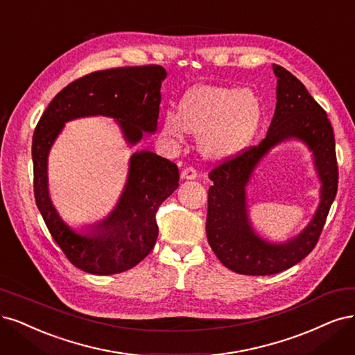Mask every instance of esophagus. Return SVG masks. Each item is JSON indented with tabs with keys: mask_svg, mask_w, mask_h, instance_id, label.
I'll return each mask as SVG.
<instances>
[{
	"mask_svg": "<svg viewBox=\"0 0 355 355\" xmlns=\"http://www.w3.org/2000/svg\"><path fill=\"white\" fill-rule=\"evenodd\" d=\"M197 176H198V173H197V170H195L193 167H187V168H183V170H182V175H180V178H182V179H187V180L197 179Z\"/></svg>",
	"mask_w": 355,
	"mask_h": 355,
	"instance_id": "1",
	"label": "esophagus"
}]
</instances>
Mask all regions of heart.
I'll return each mask as SVG.
<instances>
[{
  "label": "heart",
  "instance_id": "obj_1",
  "mask_svg": "<svg viewBox=\"0 0 355 355\" xmlns=\"http://www.w3.org/2000/svg\"><path fill=\"white\" fill-rule=\"evenodd\" d=\"M261 120V104L251 89L198 87L185 95L179 114L163 119V137L182 142L187 132L202 137V153L223 158L241 151L254 137Z\"/></svg>",
  "mask_w": 355,
  "mask_h": 355
}]
</instances>
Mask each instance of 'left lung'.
<instances>
[{
	"label": "left lung",
	"instance_id": "1",
	"mask_svg": "<svg viewBox=\"0 0 355 355\" xmlns=\"http://www.w3.org/2000/svg\"><path fill=\"white\" fill-rule=\"evenodd\" d=\"M277 78L276 110L266 138L229 157L209 173L207 239L217 259L239 275L268 276L305 259L320 238L338 191L335 137L324 110L286 69L273 64ZM302 140L313 151L322 182L321 204L309 226L295 239L272 244L257 236L248 220L245 187L256 164L273 146L286 139Z\"/></svg>",
	"mask_w": 355,
	"mask_h": 355
}]
</instances>
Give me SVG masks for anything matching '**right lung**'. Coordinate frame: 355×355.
I'll return each mask as SVG.
<instances>
[{"instance_id":"right-lung-1","label":"right lung","mask_w":355,"mask_h":355,"mask_svg":"<svg viewBox=\"0 0 355 355\" xmlns=\"http://www.w3.org/2000/svg\"><path fill=\"white\" fill-rule=\"evenodd\" d=\"M164 67L132 66L89 73L69 83L48 104L32 139L33 192L51 236L67 260L92 275H116L148 255L158 236L155 214L179 187L175 163L151 151L130 157L126 187L114 210L85 234L71 230L48 193V153L64 123L88 116L117 119L126 142L135 145L144 132L157 130Z\"/></svg>"}]
</instances>
